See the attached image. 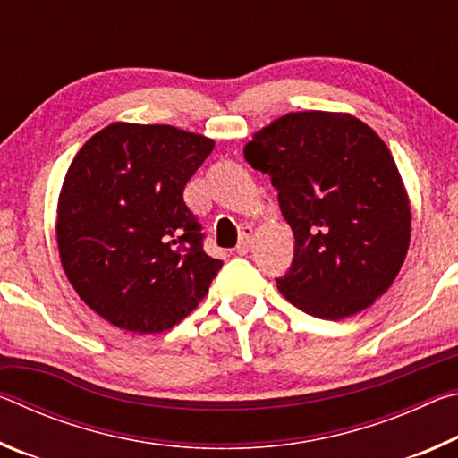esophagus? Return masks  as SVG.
Returning <instances> with one entry per match:
<instances>
[{
  "mask_svg": "<svg viewBox=\"0 0 458 458\" xmlns=\"http://www.w3.org/2000/svg\"><path fill=\"white\" fill-rule=\"evenodd\" d=\"M250 238H252V228L250 226H244L242 232H240V240H238V246L234 248L236 254H246L248 250H250Z\"/></svg>",
  "mask_w": 458,
  "mask_h": 458,
  "instance_id": "1",
  "label": "esophagus"
}]
</instances>
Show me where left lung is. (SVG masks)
<instances>
[{
	"label": "left lung",
	"mask_w": 458,
	"mask_h": 458,
	"mask_svg": "<svg viewBox=\"0 0 458 458\" xmlns=\"http://www.w3.org/2000/svg\"><path fill=\"white\" fill-rule=\"evenodd\" d=\"M270 175L294 234V259L276 278L283 297L319 319H345L390 289L404 265L408 193L387 145L347 113H289L244 147Z\"/></svg>",
	"instance_id": "obj_1"
}]
</instances>
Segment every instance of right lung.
I'll use <instances>...</instances> for the list:
<instances>
[{
	"instance_id": "obj_1",
	"label": "right lung",
	"mask_w": 458,
	"mask_h": 458,
	"mask_svg": "<svg viewBox=\"0 0 458 458\" xmlns=\"http://www.w3.org/2000/svg\"><path fill=\"white\" fill-rule=\"evenodd\" d=\"M212 149V139L172 125L113 123L68 167L56 220L62 268L114 327L172 329L222 268L183 201L185 183Z\"/></svg>"
}]
</instances>
